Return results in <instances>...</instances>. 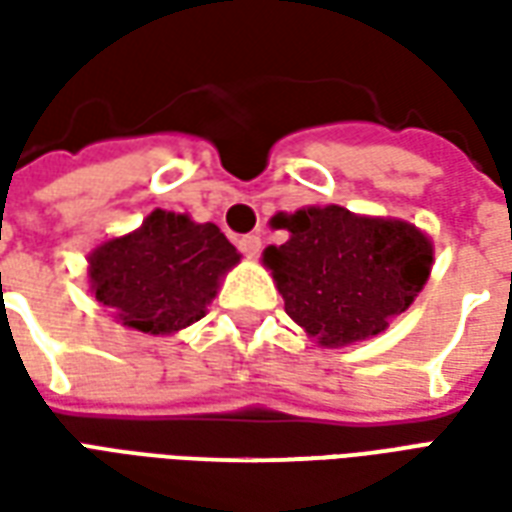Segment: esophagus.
Listing matches in <instances>:
<instances>
[{
    "label": "esophagus",
    "mask_w": 512,
    "mask_h": 512,
    "mask_svg": "<svg viewBox=\"0 0 512 512\" xmlns=\"http://www.w3.org/2000/svg\"><path fill=\"white\" fill-rule=\"evenodd\" d=\"M260 246H263L260 235H241V238H238V249H241V255L244 257H257Z\"/></svg>",
    "instance_id": "1"
}]
</instances>
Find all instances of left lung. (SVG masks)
Instances as JSON below:
<instances>
[{"mask_svg": "<svg viewBox=\"0 0 512 512\" xmlns=\"http://www.w3.org/2000/svg\"><path fill=\"white\" fill-rule=\"evenodd\" d=\"M271 224L290 238L266 246L263 266L285 312L323 348L386 332L414 304L433 268V241L403 219L310 205L277 213Z\"/></svg>", "mask_w": 512, "mask_h": 512, "instance_id": "obj_1", "label": "left lung"}]
</instances>
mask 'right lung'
<instances>
[{
	"label": "right lung",
	"instance_id": "right-lung-1",
	"mask_svg": "<svg viewBox=\"0 0 512 512\" xmlns=\"http://www.w3.org/2000/svg\"><path fill=\"white\" fill-rule=\"evenodd\" d=\"M241 255L213 222L156 208L87 257L90 293L128 329L164 337L205 318Z\"/></svg>",
	"mask_w": 512,
	"mask_h": 512
}]
</instances>
